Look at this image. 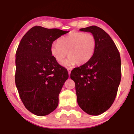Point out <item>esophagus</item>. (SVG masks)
<instances>
[{
	"mask_svg": "<svg viewBox=\"0 0 134 134\" xmlns=\"http://www.w3.org/2000/svg\"><path fill=\"white\" fill-rule=\"evenodd\" d=\"M67 70H68L69 74H70V72H71V69L70 68H67Z\"/></svg>",
	"mask_w": 134,
	"mask_h": 134,
	"instance_id": "esophagus-1",
	"label": "esophagus"
}]
</instances>
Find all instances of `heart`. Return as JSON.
<instances>
[{"label":"heart","mask_w":134,"mask_h":134,"mask_svg":"<svg viewBox=\"0 0 134 134\" xmlns=\"http://www.w3.org/2000/svg\"><path fill=\"white\" fill-rule=\"evenodd\" d=\"M57 43L51 45V56L62 64L68 55L64 65L72 66L76 64H84L92 58L96 49L97 41L92 34L76 32L60 37Z\"/></svg>","instance_id":"b5f03b06"}]
</instances>
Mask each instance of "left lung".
Segmentation results:
<instances>
[{
    "label": "left lung",
    "instance_id": "1",
    "mask_svg": "<svg viewBox=\"0 0 134 134\" xmlns=\"http://www.w3.org/2000/svg\"><path fill=\"white\" fill-rule=\"evenodd\" d=\"M81 31L91 32L97 41L90 60L71 71L79 106L90 115H99L112 105L121 77V58L116 46L100 27L90 26Z\"/></svg>",
    "mask_w": 134,
    "mask_h": 134
}]
</instances>
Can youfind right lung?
Listing matches in <instances>:
<instances>
[{"label": "right lung", "instance_id": "1", "mask_svg": "<svg viewBox=\"0 0 134 134\" xmlns=\"http://www.w3.org/2000/svg\"><path fill=\"white\" fill-rule=\"evenodd\" d=\"M35 26L21 39L16 53L15 83L25 107L42 116L58 105V95L69 74L51 55L53 42L68 33Z\"/></svg>", "mask_w": 134, "mask_h": 134}]
</instances>
